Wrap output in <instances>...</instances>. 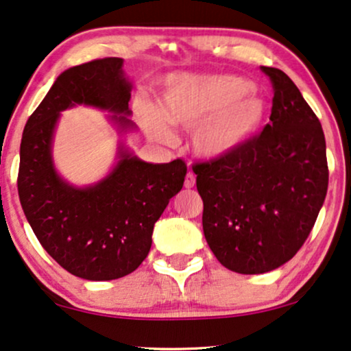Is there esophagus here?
<instances>
[{"mask_svg":"<svg viewBox=\"0 0 351 351\" xmlns=\"http://www.w3.org/2000/svg\"><path fill=\"white\" fill-rule=\"evenodd\" d=\"M193 185H195V176H193L192 172H189V174L185 176V180H184V187H185V189H192Z\"/></svg>","mask_w":351,"mask_h":351,"instance_id":"obj_1","label":"esophagus"}]
</instances>
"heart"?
<instances>
[{"instance_id":"1","label":"heart","mask_w":351,"mask_h":351,"mask_svg":"<svg viewBox=\"0 0 351 351\" xmlns=\"http://www.w3.org/2000/svg\"><path fill=\"white\" fill-rule=\"evenodd\" d=\"M254 89L250 81L232 75L179 76L164 94L162 115L177 127L197 128V153L219 158L244 145L265 120L267 104ZM145 122L154 136L169 138L156 110L145 112Z\"/></svg>"}]
</instances>
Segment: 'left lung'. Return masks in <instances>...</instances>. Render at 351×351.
<instances>
[{
	"label": "left lung",
	"mask_w": 351,
	"mask_h": 351,
	"mask_svg": "<svg viewBox=\"0 0 351 351\" xmlns=\"http://www.w3.org/2000/svg\"><path fill=\"white\" fill-rule=\"evenodd\" d=\"M261 70L274 88L270 123L229 154L192 166L205 239L221 265L242 275L265 274L295 257L328 185L317 115L288 75Z\"/></svg>",
	"instance_id": "obj_1"
}]
</instances>
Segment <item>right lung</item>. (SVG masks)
Instances as JSON below:
<instances>
[{"instance_id": "1", "label": "right lung", "mask_w": 351, "mask_h": 351, "mask_svg": "<svg viewBox=\"0 0 351 351\" xmlns=\"http://www.w3.org/2000/svg\"><path fill=\"white\" fill-rule=\"evenodd\" d=\"M122 58H99L62 73L25 123L21 140L17 192L42 247L71 275L115 280L141 265L151 249L154 223L180 192L187 164H149L122 154L109 177L89 189L64 184L55 172L50 143L60 112L75 106L130 114V84ZM112 119L130 125L127 117Z\"/></svg>"}]
</instances>
